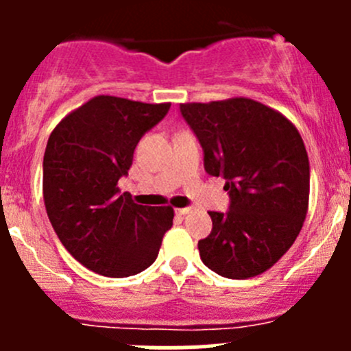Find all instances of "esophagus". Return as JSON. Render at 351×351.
I'll list each match as a JSON object with an SVG mask.
<instances>
[{
	"instance_id": "esophagus-1",
	"label": "esophagus",
	"mask_w": 351,
	"mask_h": 351,
	"mask_svg": "<svg viewBox=\"0 0 351 351\" xmlns=\"http://www.w3.org/2000/svg\"><path fill=\"white\" fill-rule=\"evenodd\" d=\"M190 212V207H183V208H176V214L178 215H185V214H189Z\"/></svg>"
}]
</instances>
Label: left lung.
<instances>
[{
    "mask_svg": "<svg viewBox=\"0 0 351 351\" xmlns=\"http://www.w3.org/2000/svg\"><path fill=\"white\" fill-rule=\"evenodd\" d=\"M204 147L205 171L226 180L228 214L208 212L212 231L198 241L205 267L226 278L274 267L302 229L309 207V158L297 127L244 97L180 104Z\"/></svg>",
    "mask_w": 351,
    "mask_h": 351,
    "instance_id": "8db88e82",
    "label": "left lung"
}]
</instances>
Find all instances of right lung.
<instances>
[{
    "label": "right lung",
    "mask_w": 351,
    "mask_h": 351,
    "mask_svg": "<svg viewBox=\"0 0 351 351\" xmlns=\"http://www.w3.org/2000/svg\"><path fill=\"white\" fill-rule=\"evenodd\" d=\"M169 105L98 95L67 113L49 136L45 210L66 250L95 274L122 278L146 270L171 229L173 207L139 205L119 189L137 143Z\"/></svg>",
    "instance_id": "add662e5"
}]
</instances>
